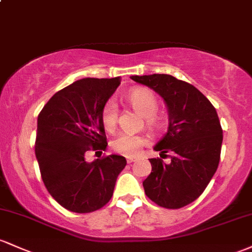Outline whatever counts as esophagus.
Masks as SVG:
<instances>
[{"instance_id": "obj_1", "label": "esophagus", "mask_w": 252, "mask_h": 252, "mask_svg": "<svg viewBox=\"0 0 252 252\" xmlns=\"http://www.w3.org/2000/svg\"><path fill=\"white\" fill-rule=\"evenodd\" d=\"M126 162L128 163H132V162H135V158H126Z\"/></svg>"}]
</instances>
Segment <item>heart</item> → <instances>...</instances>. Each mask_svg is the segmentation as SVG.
Here are the masks:
<instances>
[{"instance_id": "1", "label": "heart", "mask_w": 252, "mask_h": 252, "mask_svg": "<svg viewBox=\"0 0 252 252\" xmlns=\"http://www.w3.org/2000/svg\"><path fill=\"white\" fill-rule=\"evenodd\" d=\"M128 99L132 108L146 117L148 126H155L158 124V120L154 116L158 110V100L152 91L147 89H136L130 92ZM117 116V104L114 99H110L102 110L103 126L108 130H112L116 126ZM146 143L147 140L143 136L130 134V132H121L111 141V148L118 154L131 158V156L137 155Z\"/></svg>"}]
</instances>
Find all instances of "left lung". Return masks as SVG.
Returning <instances> with one entry per match:
<instances>
[{"instance_id":"1","label":"left lung","mask_w":252,"mask_h":252,"mask_svg":"<svg viewBox=\"0 0 252 252\" xmlns=\"http://www.w3.org/2000/svg\"><path fill=\"white\" fill-rule=\"evenodd\" d=\"M163 99L168 130L154 146L170 162L150 158L152 173L143 181L150 200L166 209H180L204 192L218 168L222 130L215 106L190 84L169 74L132 76Z\"/></svg>"}]
</instances>
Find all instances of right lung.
<instances>
[{
    "instance_id": "right-lung-1",
    "label": "right lung",
    "mask_w": 252,
    "mask_h": 252,
    "mask_svg": "<svg viewBox=\"0 0 252 252\" xmlns=\"http://www.w3.org/2000/svg\"><path fill=\"white\" fill-rule=\"evenodd\" d=\"M121 78H83L58 91L37 117L35 155L50 194L76 213L99 210L111 199L126 158L111 154L92 162L89 150H105L102 110Z\"/></svg>"
}]
</instances>
